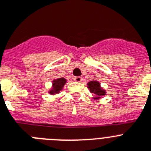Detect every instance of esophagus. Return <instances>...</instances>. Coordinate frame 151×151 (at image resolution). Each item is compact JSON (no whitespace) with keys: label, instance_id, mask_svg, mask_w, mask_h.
Masks as SVG:
<instances>
[{"label":"esophagus","instance_id":"1","mask_svg":"<svg viewBox=\"0 0 151 151\" xmlns=\"http://www.w3.org/2000/svg\"><path fill=\"white\" fill-rule=\"evenodd\" d=\"M73 80H74L76 82H81L82 81V78H81V77H74Z\"/></svg>","mask_w":151,"mask_h":151}]
</instances>
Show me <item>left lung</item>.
<instances>
[{"instance_id": "8db88e82", "label": "left lung", "mask_w": 151, "mask_h": 151, "mask_svg": "<svg viewBox=\"0 0 151 151\" xmlns=\"http://www.w3.org/2000/svg\"><path fill=\"white\" fill-rule=\"evenodd\" d=\"M88 88L90 89V91L91 93L96 94L97 97H94V100H99L101 97H103L106 94V91L103 90L101 87V83L97 81H91L87 83Z\"/></svg>"}]
</instances>
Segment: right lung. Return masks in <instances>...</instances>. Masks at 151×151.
Segmentation results:
<instances>
[{
  "mask_svg": "<svg viewBox=\"0 0 151 151\" xmlns=\"http://www.w3.org/2000/svg\"><path fill=\"white\" fill-rule=\"evenodd\" d=\"M67 82V80L64 78H58L53 81L52 83V89L49 91L50 94H54V93H59L60 91L63 89V87Z\"/></svg>",
  "mask_w": 151,
  "mask_h": 151,
  "instance_id": "obj_1",
  "label": "right lung"
}]
</instances>
